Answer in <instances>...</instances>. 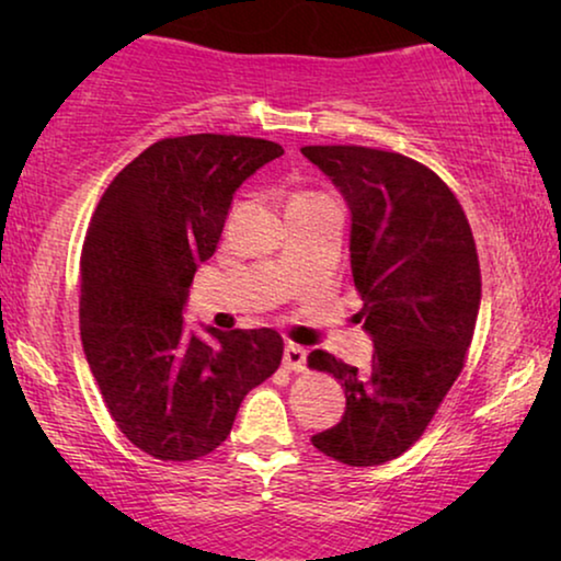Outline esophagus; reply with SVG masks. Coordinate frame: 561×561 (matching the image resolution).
I'll return each instance as SVG.
<instances>
[{"label": "esophagus", "instance_id": "1", "mask_svg": "<svg viewBox=\"0 0 561 561\" xmlns=\"http://www.w3.org/2000/svg\"><path fill=\"white\" fill-rule=\"evenodd\" d=\"M283 367L290 373H304L306 370V350L301 344L288 342L286 350H283Z\"/></svg>", "mask_w": 561, "mask_h": 561}]
</instances>
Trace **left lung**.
<instances>
[{"label": "left lung", "instance_id": "left-lung-1", "mask_svg": "<svg viewBox=\"0 0 561 561\" xmlns=\"http://www.w3.org/2000/svg\"><path fill=\"white\" fill-rule=\"evenodd\" d=\"M352 211L350 263L375 352L357 370L313 350L311 370L347 396L342 421L311 436L327 457L373 467L401 457L432 424L470 350L480 260L457 196L419 160L363 145H306Z\"/></svg>", "mask_w": 561, "mask_h": 561}]
</instances>
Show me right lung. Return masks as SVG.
<instances>
[{
  "mask_svg": "<svg viewBox=\"0 0 561 561\" xmlns=\"http://www.w3.org/2000/svg\"><path fill=\"white\" fill-rule=\"evenodd\" d=\"M280 156L260 137H165L99 198L81 252V342L110 416L145 455H209L232 432L242 398L278 370L275 329L209 327V344L181 313L234 191Z\"/></svg>",
  "mask_w": 561,
  "mask_h": 561,
  "instance_id": "obj_1",
  "label": "right lung"
}]
</instances>
